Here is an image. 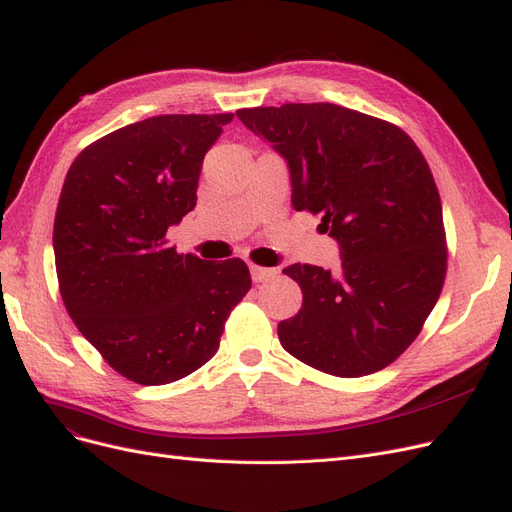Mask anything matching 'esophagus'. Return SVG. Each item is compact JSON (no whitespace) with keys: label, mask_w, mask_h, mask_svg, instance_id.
Listing matches in <instances>:
<instances>
[{"label":"esophagus","mask_w":512,"mask_h":512,"mask_svg":"<svg viewBox=\"0 0 512 512\" xmlns=\"http://www.w3.org/2000/svg\"><path fill=\"white\" fill-rule=\"evenodd\" d=\"M250 273H252V280H254V282H265V280H271V277L277 275V269L250 265Z\"/></svg>","instance_id":"1"}]
</instances>
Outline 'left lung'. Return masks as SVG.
Returning <instances> with one entry per match:
<instances>
[{
  "label": "left lung",
  "mask_w": 512,
  "mask_h": 512,
  "mask_svg": "<svg viewBox=\"0 0 512 512\" xmlns=\"http://www.w3.org/2000/svg\"><path fill=\"white\" fill-rule=\"evenodd\" d=\"M237 117L286 158L294 209L320 215L342 256L337 275L301 262L284 269L303 305L277 324L282 346L339 378L391 365L421 333L446 277L442 203L421 149L395 123L329 102Z\"/></svg>",
  "instance_id": "1"
}]
</instances>
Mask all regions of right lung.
<instances>
[{"instance_id": "add662e5", "label": "right lung", "mask_w": 512, "mask_h": 512, "mask_svg": "<svg viewBox=\"0 0 512 512\" xmlns=\"http://www.w3.org/2000/svg\"><path fill=\"white\" fill-rule=\"evenodd\" d=\"M232 117L130 123L85 147L61 188L53 226L61 299L87 342L136 384H168L205 365L252 288L241 258L200 260L166 239L196 207L205 153Z\"/></svg>"}]
</instances>
